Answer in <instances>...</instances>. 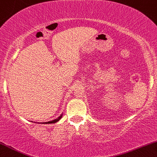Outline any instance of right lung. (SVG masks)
Masks as SVG:
<instances>
[{
	"mask_svg": "<svg viewBox=\"0 0 157 157\" xmlns=\"http://www.w3.org/2000/svg\"><path fill=\"white\" fill-rule=\"evenodd\" d=\"M61 117H62V114L60 115V117H59L58 118L56 119V120H52V121H49L48 122H44V124H51V123H55V122H57V121H59L60 120V119H61Z\"/></svg>",
	"mask_w": 157,
	"mask_h": 157,
	"instance_id": "1",
	"label": "right lung"
}]
</instances>
